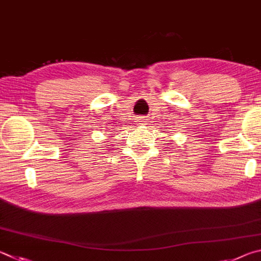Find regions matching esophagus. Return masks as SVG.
Wrapping results in <instances>:
<instances>
[{
	"label": "esophagus",
	"mask_w": 261,
	"mask_h": 261,
	"mask_svg": "<svg viewBox=\"0 0 261 261\" xmlns=\"http://www.w3.org/2000/svg\"><path fill=\"white\" fill-rule=\"evenodd\" d=\"M138 124L139 125H144V124H146V120H145V117H138Z\"/></svg>",
	"instance_id": "34e87169"
}]
</instances>
